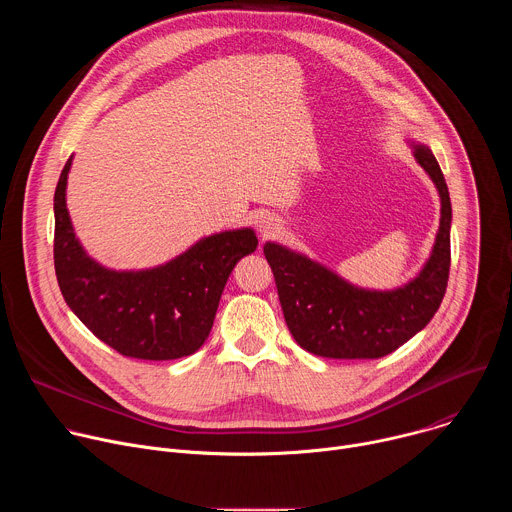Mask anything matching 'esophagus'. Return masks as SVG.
<instances>
[{"label":"esophagus","instance_id":"34e87169","mask_svg":"<svg viewBox=\"0 0 512 512\" xmlns=\"http://www.w3.org/2000/svg\"><path fill=\"white\" fill-rule=\"evenodd\" d=\"M259 229H261L263 239H267V237H275V235H277V231H279V223L275 221L273 216H265L263 221H261V225H259Z\"/></svg>","mask_w":512,"mask_h":512}]
</instances>
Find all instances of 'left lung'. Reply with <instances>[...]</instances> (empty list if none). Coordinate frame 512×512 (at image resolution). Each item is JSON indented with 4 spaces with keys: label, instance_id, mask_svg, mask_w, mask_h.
Masks as SVG:
<instances>
[{
    "label": "left lung",
    "instance_id": "obj_1",
    "mask_svg": "<svg viewBox=\"0 0 512 512\" xmlns=\"http://www.w3.org/2000/svg\"><path fill=\"white\" fill-rule=\"evenodd\" d=\"M413 156L440 192L442 218L431 257L407 285L354 287L304 255L265 243L285 324L304 350L326 358H381L423 330L440 308L450 277L452 202L431 150L415 145Z\"/></svg>",
    "mask_w": 512,
    "mask_h": 512
}]
</instances>
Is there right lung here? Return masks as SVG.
<instances>
[{
  "label": "right lung",
  "mask_w": 512,
  "mask_h": 512,
  "mask_svg": "<svg viewBox=\"0 0 512 512\" xmlns=\"http://www.w3.org/2000/svg\"><path fill=\"white\" fill-rule=\"evenodd\" d=\"M70 164L72 158L54 192V269L68 308L123 356L174 360L196 352L210 334L231 271L259 245L255 233L239 229L206 237L154 269H105L72 231L64 198Z\"/></svg>",
  "instance_id": "add662e5"
}]
</instances>
